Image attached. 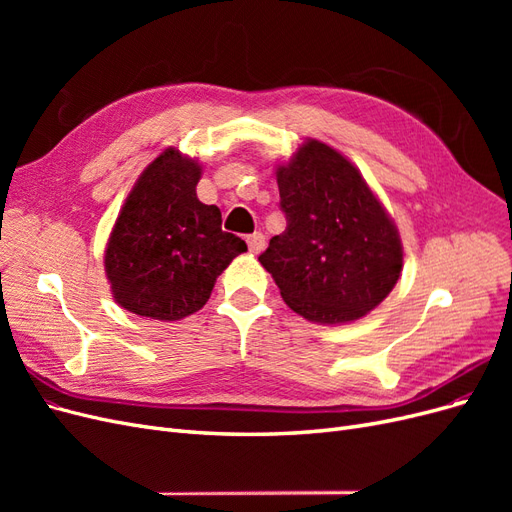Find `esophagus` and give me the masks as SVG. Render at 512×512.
Masks as SVG:
<instances>
[{
	"label": "esophagus",
	"mask_w": 512,
	"mask_h": 512,
	"mask_svg": "<svg viewBox=\"0 0 512 512\" xmlns=\"http://www.w3.org/2000/svg\"><path fill=\"white\" fill-rule=\"evenodd\" d=\"M247 245H250L252 254H260L265 250V235H262V232H254V235L247 237Z\"/></svg>",
	"instance_id": "1"
}]
</instances>
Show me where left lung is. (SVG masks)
<instances>
[{"mask_svg": "<svg viewBox=\"0 0 512 512\" xmlns=\"http://www.w3.org/2000/svg\"><path fill=\"white\" fill-rule=\"evenodd\" d=\"M286 230L258 256L286 305L320 324L363 318L404 265L399 232L348 158L314 138L277 168Z\"/></svg>", "mask_w": 512, "mask_h": 512, "instance_id": "8db88e82", "label": "left lung"}]
</instances>
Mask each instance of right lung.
Instances as JSON below:
<instances>
[{
  "mask_svg": "<svg viewBox=\"0 0 512 512\" xmlns=\"http://www.w3.org/2000/svg\"><path fill=\"white\" fill-rule=\"evenodd\" d=\"M200 166L170 147L138 177L106 245L115 301L153 320H181L203 307L218 277L247 250L222 230V213L200 203Z\"/></svg>",
  "mask_w": 512,
  "mask_h": 512,
  "instance_id": "obj_1",
  "label": "right lung"
}]
</instances>
